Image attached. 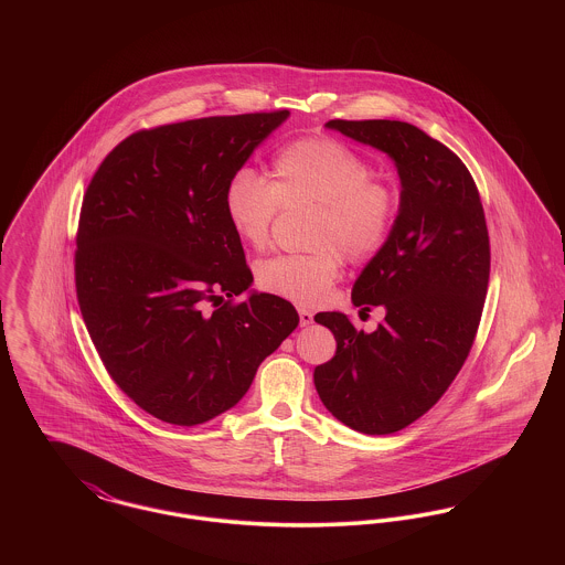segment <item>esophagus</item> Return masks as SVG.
I'll list each match as a JSON object with an SVG mask.
<instances>
[{
  "label": "esophagus",
  "mask_w": 565,
  "mask_h": 565,
  "mask_svg": "<svg viewBox=\"0 0 565 565\" xmlns=\"http://www.w3.org/2000/svg\"><path fill=\"white\" fill-rule=\"evenodd\" d=\"M298 322H300V326L313 323V313L307 311V309H298Z\"/></svg>",
  "instance_id": "34e87169"
}]
</instances>
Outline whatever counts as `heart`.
Masks as SVG:
<instances>
[{"instance_id": "heart-1", "label": "heart", "mask_w": 565, "mask_h": 565, "mask_svg": "<svg viewBox=\"0 0 565 565\" xmlns=\"http://www.w3.org/2000/svg\"><path fill=\"white\" fill-rule=\"evenodd\" d=\"M270 182L249 169L224 186V214L243 243L263 249L279 210L313 207L311 254L270 258L256 284L296 305H318L339 277L341 255L371 260L387 243L398 217L401 194L351 146L332 137H302L284 146L270 162Z\"/></svg>"}]
</instances>
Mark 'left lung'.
I'll return each instance as SVG.
<instances>
[{"label":"left lung","instance_id":"1","mask_svg":"<svg viewBox=\"0 0 565 565\" xmlns=\"http://www.w3.org/2000/svg\"><path fill=\"white\" fill-rule=\"evenodd\" d=\"M396 162L401 210L387 243L353 284L362 311L383 307L375 332L323 311L337 353L316 366L323 406L351 430L394 434L428 413L472 350L489 284V233L479 189L440 141L401 120H330Z\"/></svg>","mask_w":565,"mask_h":565}]
</instances>
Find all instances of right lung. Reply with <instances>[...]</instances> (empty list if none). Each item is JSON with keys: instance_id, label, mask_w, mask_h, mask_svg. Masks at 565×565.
Returning a JSON list of instances; mask_svg holds the SVG:
<instances>
[{"instance_id": "add662e5", "label": "right lung", "mask_w": 565, "mask_h": 565, "mask_svg": "<svg viewBox=\"0 0 565 565\" xmlns=\"http://www.w3.org/2000/svg\"><path fill=\"white\" fill-rule=\"evenodd\" d=\"M288 116L137 131L84 192L74 265L82 318L116 385L161 422L199 426L235 406L298 326L281 296L233 302L254 277L224 214L228 178Z\"/></svg>"}]
</instances>
